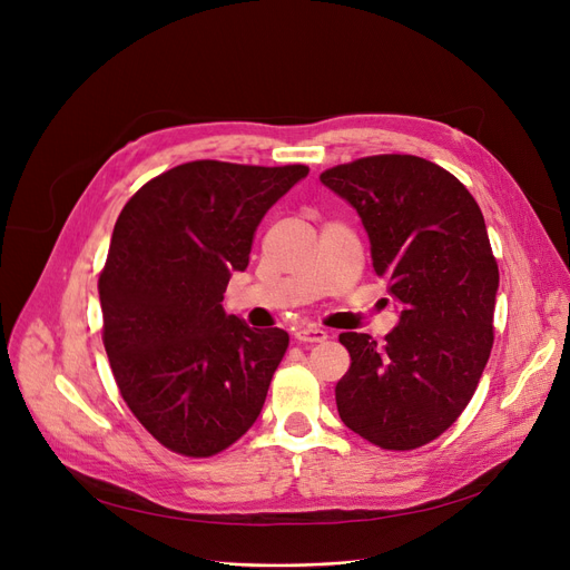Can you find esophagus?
Segmentation results:
<instances>
[{"label":"esophagus","mask_w":570,"mask_h":570,"mask_svg":"<svg viewBox=\"0 0 570 570\" xmlns=\"http://www.w3.org/2000/svg\"><path fill=\"white\" fill-rule=\"evenodd\" d=\"M294 338L302 341V344H321V341L327 338V332L315 325H302L294 330Z\"/></svg>","instance_id":"34e87169"}]
</instances>
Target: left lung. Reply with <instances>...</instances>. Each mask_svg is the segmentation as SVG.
Listing matches in <instances>:
<instances>
[{
  "label": "left lung",
  "instance_id": "left-lung-1",
  "mask_svg": "<svg viewBox=\"0 0 570 570\" xmlns=\"http://www.w3.org/2000/svg\"><path fill=\"white\" fill-rule=\"evenodd\" d=\"M321 179L357 210L376 276L402 304L383 346L338 334L351 353L338 416L381 449H419L463 414L491 355L498 264L484 215L463 181L412 154L364 156Z\"/></svg>",
  "mask_w": 570,
  "mask_h": 570
}]
</instances>
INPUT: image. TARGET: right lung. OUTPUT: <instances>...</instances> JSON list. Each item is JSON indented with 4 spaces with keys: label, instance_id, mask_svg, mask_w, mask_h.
<instances>
[{
    "label": "right lung",
    "instance_id": "obj_1",
    "mask_svg": "<svg viewBox=\"0 0 570 570\" xmlns=\"http://www.w3.org/2000/svg\"><path fill=\"white\" fill-rule=\"evenodd\" d=\"M308 166L189 161L126 203L100 271L102 344L124 402L166 449L208 459L257 421L285 330L226 315L266 210Z\"/></svg>",
    "mask_w": 570,
    "mask_h": 570
}]
</instances>
